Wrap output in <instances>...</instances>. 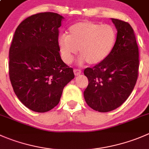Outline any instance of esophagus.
<instances>
[{
  "label": "esophagus",
  "mask_w": 149,
  "mask_h": 149,
  "mask_svg": "<svg viewBox=\"0 0 149 149\" xmlns=\"http://www.w3.org/2000/svg\"><path fill=\"white\" fill-rule=\"evenodd\" d=\"M73 72H74V74L75 76H79L80 74H81V70L80 69H74L73 70Z\"/></svg>",
  "instance_id": "34e87169"
}]
</instances>
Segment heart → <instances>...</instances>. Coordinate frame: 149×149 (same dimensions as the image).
<instances>
[{
    "mask_svg": "<svg viewBox=\"0 0 149 149\" xmlns=\"http://www.w3.org/2000/svg\"><path fill=\"white\" fill-rule=\"evenodd\" d=\"M116 39V30L111 24L83 21L70 26L67 36H60L58 46L66 63H71L79 49L81 61L95 65L109 57Z\"/></svg>",
    "mask_w": 149,
    "mask_h": 149,
    "instance_id": "1",
    "label": "heart"
}]
</instances>
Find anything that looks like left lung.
Wrapping results in <instances>:
<instances>
[{"label":"left lung","mask_w":149,"mask_h":149,"mask_svg":"<svg viewBox=\"0 0 149 149\" xmlns=\"http://www.w3.org/2000/svg\"><path fill=\"white\" fill-rule=\"evenodd\" d=\"M111 20L117 30L113 52L105 61L84 71L89 80L84 92L85 101L99 112H108L122 105L138 77L139 52L133 29L127 22Z\"/></svg>","instance_id":"obj_1"}]
</instances>
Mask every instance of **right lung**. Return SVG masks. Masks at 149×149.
I'll list each match as a JSON object with an SVG mask.
<instances>
[{
    "label": "right lung",
    "mask_w": 149,
    "mask_h": 149,
    "mask_svg": "<svg viewBox=\"0 0 149 149\" xmlns=\"http://www.w3.org/2000/svg\"><path fill=\"white\" fill-rule=\"evenodd\" d=\"M64 17L43 12L23 20L9 49V78L22 103L38 113L59 103L63 88L74 78L72 68L62 60L59 27Z\"/></svg>",
    "instance_id": "obj_1"
}]
</instances>
